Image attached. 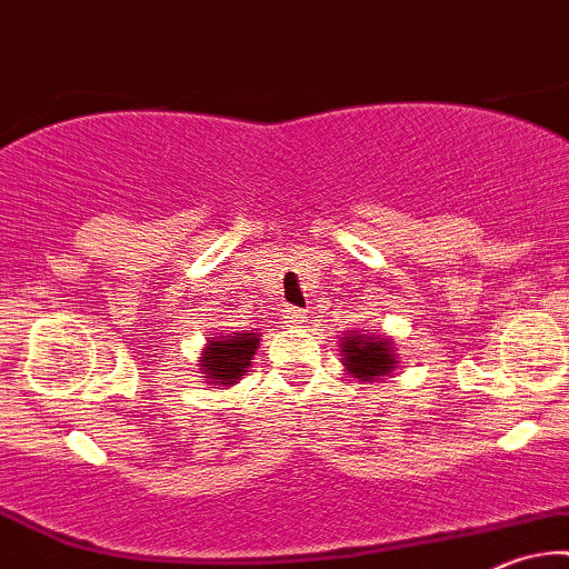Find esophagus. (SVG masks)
Segmentation results:
<instances>
[{
  "label": "esophagus",
  "instance_id": "esophagus-1",
  "mask_svg": "<svg viewBox=\"0 0 569 569\" xmlns=\"http://www.w3.org/2000/svg\"><path fill=\"white\" fill-rule=\"evenodd\" d=\"M280 320L289 322V326H299V322H305V312L297 307H286L283 315H280Z\"/></svg>",
  "mask_w": 569,
  "mask_h": 569
}]
</instances>
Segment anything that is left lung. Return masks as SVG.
I'll list each match as a JSON object with an SVG mask.
<instances>
[{
    "mask_svg": "<svg viewBox=\"0 0 569 569\" xmlns=\"http://www.w3.org/2000/svg\"><path fill=\"white\" fill-rule=\"evenodd\" d=\"M341 365L349 378L359 383H378L397 370L399 357L391 338L362 333V330H349L341 336Z\"/></svg>",
    "mask_w": 569,
    "mask_h": 569,
    "instance_id": "8db88e82",
    "label": "left lung"
}]
</instances>
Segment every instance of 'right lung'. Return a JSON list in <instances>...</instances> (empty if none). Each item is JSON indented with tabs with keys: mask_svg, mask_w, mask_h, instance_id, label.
I'll return each instance as SVG.
<instances>
[{
	"mask_svg": "<svg viewBox=\"0 0 569 569\" xmlns=\"http://www.w3.org/2000/svg\"><path fill=\"white\" fill-rule=\"evenodd\" d=\"M257 347H260V333H247V330H231L226 336L210 338L197 359L204 378L201 383H210L212 388L236 386L249 372Z\"/></svg>",
	"mask_w": 569,
	"mask_h": 569,
	"instance_id": "obj_1",
	"label": "right lung"
}]
</instances>
